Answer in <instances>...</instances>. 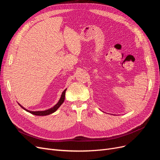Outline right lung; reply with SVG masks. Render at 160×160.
<instances>
[{
    "instance_id": "obj_1",
    "label": "right lung",
    "mask_w": 160,
    "mask_h": 160,
    "mask_svg": "<svg viewBox=\"0 0 160 160\" xmlns=\"http://www.w3.org/2000/svg\"><path fill=\"white\" fill-rule=\"evenodd\" d=\"M67 89H65L63 91V92H62V94H61V98L59 100V101H58V103L55 105L53 106L52 108L49 109H47V110H45V111H29L27 109H25V108H23L22 106L21 105H20L18 103V105L21 106V107L23 109H25V111H27V112L30 113L31 114H33V115H38V116H44V115H50L52 113L55 112V111L59 109V108L60 107V106L63 103L64 101H65V91H66Z\"/></svg>"
}]
</instances>
